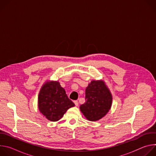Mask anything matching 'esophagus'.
I'll return each instance as SVG.
<instances>
[{"label": "esophagus", "mask_w": 156, "mask_h": 156, "mask_svg": "<svg viewBox=\"0 0 156 156\" xmlns=\"http://www.w3.org/2000/svg\"><path fill=\"white\" fill-rule=\"evenodd\" d=\"M73 102L75 103V105H76V106H78V105H79V102H78V101H73Z\"/></svg>", "instance_id": "1"}]
</instances>
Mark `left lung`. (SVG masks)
Here are the masks:
<instances>
[{"instance_id":"left-lung-1","label":"left lung","mask_w":156,"mask_h":156,"mask_svg":"<svg viewBox=\"0 0 156 156\" xmlns=\"http://www.w3.org/2000/svg\"><path fill=\"white\" fill-rule=\"evenodd\" d=\"M86 102L80 105V110L90 121H98L110 109L112 96L104 81H92L86 88Z\"/></svg>"}]
</instances>
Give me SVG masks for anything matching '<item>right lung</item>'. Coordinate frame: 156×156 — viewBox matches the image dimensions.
Here are the masks:
<instances>
[{
	"label": "right lung",
	"mask_w": 156,
	"mask_h": 156,
	"mask_svg": "<svg viewBox=\"0 0 156 156\" xmlns=\"http://www.w3.org/2000/svg\"><path fill=\"white\" fill-rule=\"evenodd\" d=\"M75 104L68 98L58 81H51L43 84L38 96V108L47 119L57 122Z\"/></svg>",
	"instance_id": "1"
}]
</instances>
